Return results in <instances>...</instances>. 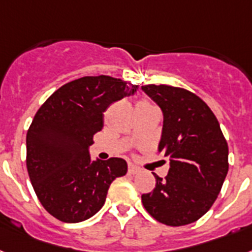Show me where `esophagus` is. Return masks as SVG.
Here are the masks:
<instances>
[{
	"label": "esophagus",
	"instance_id": "esophagus-1",
	"mask_svg": "<svg viewBox=\"0 0 252 252\" xmlns=\"http://www.w3.org/2000/svg\"><path fill=\"white\" fill-rule=\"evenodd\" d=\"M140 171L136 166L134 165H128V168H127V172L130 174V175H135V174H138V172Z\"/></svg>",
	"mask_w": 252,
	"mask_h": 252
}]
</instances>
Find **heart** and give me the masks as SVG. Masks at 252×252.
Segmentation results:
<instances>
[{
	"label": "heart",
	"instance_id": "b5f03b06",
	"mask_svg": "<svg viewBox=\"0 0 252 252\" xmlns=\"http://www.w3.org/2000/svg\"><path fill=\"white\" fill-rule=\"evenodd\" d=\"M139 104H149V103H148V101H140Z\"/></svg>",
	"mask_w": 252,
	"mask_h": 252
}]
</instances>
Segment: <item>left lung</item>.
<instances>
[{
  "label": "left lung",
  "instance_id": "left-lung-1",
  "mask_svg": "<svg viewBox=\"0 0 252 252\" xmlns=\"http://www.w3.org/2000/svg\"><path fill=\"white\" fill-rule=\"evenodd\" d=\"M163 113L158 151L170 158L165 179L141 196L144 209L170 226L194 223L214 205L228 174V143L209 105L196 94L168 85L141 86Z\"/></svg>",
  "mask_w": 252,
  "mask_h": 252
}]
</instances>
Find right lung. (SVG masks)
I'll return each instance as SVG.
<instances>
[{
	"label": "right lung",
	"mask_w": 252,
	"mask_h": 252,
	"mask_svg": "<svg viewBox=\"0 0 252 252\" xmlns=\"http://www.w3.org/2000/svg\"><path fill=\"white\" fill-rule=\"evenodd\" d=\"M138 86L109 76H86L58 89L27 132V170L43 209L64 223H80L103 207L109 186L127 172L112 157L91 161L89 145L103 128L104 112Z\"/></svg>",
	"instance_id": "1"
}]
</instances>
